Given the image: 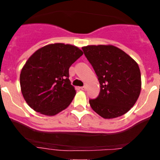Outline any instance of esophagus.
<instances>
[{"label": "esophagus", "mask_w": 160, "mask_h": 160, "mask_svg": "<svg viewBox=\"0 0 160 160\" xmlns=\"http://www.w3.org/2000/svg\"><path fill=\"white\" fill-rule=\"evenodd\" d=\"M80 89H81L82 90H86V86H82V87L80 88Z\"/></svg>", "instance_id": "obj_1"}]
</instances>
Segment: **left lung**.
<instances>
[{"mask_svg":"<svg viewBox=\"0 0 160 160\" xmlns=\"http://www.w3.org/2000/svg\"><path fill=\"white\" fill-rule=\"evenodd\" d=\"M100 83V92L89 104L105 119L120 117L133 107L141 92L138 65L128 55L111 45L82 47Z\"/></svg>","mask_w":160,"mask_h":160,"instance_id":"8db88e82","label":"left lung"}]
</instances>
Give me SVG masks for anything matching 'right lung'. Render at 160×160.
Wrapping results in <instances>:
<instances>
[{
  "instance_id": "obj_1",
  "label": "right lung",
  "mask_w": 160,
  "mask_h": 160,
  "mask_svg": "<svg viewBox=\"0 0 160 160\" xmlns=\"http://www.w3.org/2000/svg\"><path fill=\"white\" fill-rule=\"evenodd\" d=\"M82 54L77 47L64 43L37 50L20 74L22 93L27 104L47 116L56 115L68 107L76 95L69 80V68Z\"/></svg>"
}]
</instances>
